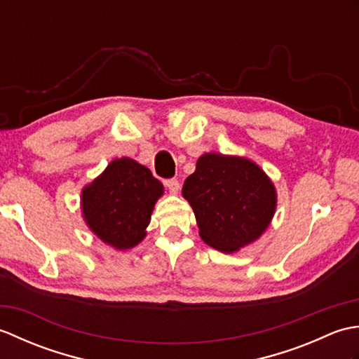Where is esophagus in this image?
Returning <instances> with one entry per match:
<instances>
[{
  "instance_id": "esophagus-1",
  "label": "esophagus",
  "mask_w": 359,
  "mask_h": 359,
  "mask_svg": "<svg viewBox=\"0 0 359 359\" xmlns=\"http://www.w3.org/2000/svg\"><path fill=\"white\" fill-rule=\"evenodd\" d=\"M165 185H166L168 189H170L171 194H177V193H179L180 184H179L177 179H168V180L165 182Z\"/></svg>"
}]
</instances>
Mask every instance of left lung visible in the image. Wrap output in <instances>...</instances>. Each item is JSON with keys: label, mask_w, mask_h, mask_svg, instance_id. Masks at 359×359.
Segmentation results:
<instances>
[{"label": "left lung", "mask_w": 359, "mask_h": 359, "mask_svg": "<svg viewBox=\"0 0 359 359\" xmlns=\"http://www.w3.org/2000/svg\"><path fill=\"white\" fill-rule=\"evenodd\" d=\"M182 194L194 211L202 241L224 253L261 238L276 211L278 196L269 175L238 156H201Z\"/></svg>", "instance_id": "obj_1"}]
</instances>
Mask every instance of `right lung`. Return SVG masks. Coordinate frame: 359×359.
Returning a JSON list of instances; mask_svg holds the SVG:
<instances>
[{
    "label": "right lung",
    "instance_id": "add662e5",
    "mask_svg": "<svg viewBox=\"0 0 359 359\" xmlns=\"http://www.w3.org/2000/svg\"><path fill=\"white\" fill-rule=\"evenodd\" d=\"M162 196L163 185L147 166L129 157L116 158L83 188V217L98 239L129 250L147 236L151 212Z\"/></svg>",
    "mask_w": 359,
    "mask_h": 359
}]
</instances>
